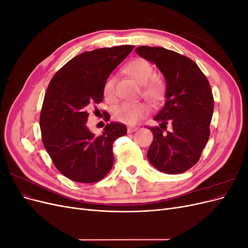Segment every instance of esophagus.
<instances>
[{"mask_svg": "<svg viewBox=\"0 0 248 248\" xmlns=\"http://www.w3.org/2000/svg\"><path fill=\"white\" fill-rule=\"evenodd\" d=\"M138 129V127H136V126H129L128 128H127V131H128L129 133H131V132H134Z\"/></svg>", "mask_w": 248, "mask_h": 248, "instance_id": "obj_1", "label": "esophagus"}]
</instances>
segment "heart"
I'll use <instances>...</instances> for the list:
<instances>
[{
    "mask_svg": "<svg viewBox=\"0 0 248 248\" xmlns=\"http://www.w3.org/2000/svg\"><path fill=\"white\" fill-rule=\"evenodd\" d=\"M125 72L136 79L141 86V95L153 103H158L164 94V82L160 78L154 77V67L146 59L138 58L126 64ZM103 96L109 103L117 100L116 78L109 76L103 85ZM150 111L149 107L144 102L123 103L117 107L112 116L118 121L127 124H134L141 118L146 117Z\"/></svg>",
    "mask_w": 248,
    "mask_h": 248,
    "instance_id": "heart-1",
    "label": "heart"
}]
</instances>
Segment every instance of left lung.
I'll return each mask as SVG.
<instances>
[{
	"mask_svg": "<svg viewBox=\"0 0 248 248\" xmlns=\"http://www.w3.org/2000/svg\"><path fill=\"white\" fill-rule=\"evenodd\" d=\"M136 52L158 67L167 82L166 104L154 118L160 125L149 127L153 141L148 159L166 174H181L199 161L209 140L214 108L211 88L189 58L155 46H139ZM168 124L172 125L170 132Z\"/></svg>",
	"mask_w": 248,
	"mask_h": 248,
	"instance_id": "1",
	"label": "left lung"
}]
</instances>
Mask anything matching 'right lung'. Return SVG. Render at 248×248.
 Returning a JSON list of instances; mask_svg holds the SVG:
<instances>
[{
    "mask_svg": "<svg viewBox=\"0 0 248 248\" xmlns=\"http://www.w3.org/2000/svg\"><path fill=\"white\" fill-rule=\"evenodd\" d=\"M133 48L120 46L85 51L49 81L40 114L42 142L58 170L72 181L97 182L112 168V144L127 133L126 126L108 123L101 136L95 137L86 123L89 109L103 99L104 81Z\"/></svg>",
    "mask_w": 248,
    "mask_h": 248,
    "instance_id": "add662e5",
    "label": "right lung"
}]
</instances>
